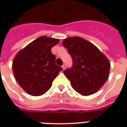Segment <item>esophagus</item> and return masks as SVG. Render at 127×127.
Segmentation results:
<instances>
[{
  "label": "esophagus",
  "mask_w": 127,
  "mask_h": 127,
  "mask_svg": "<svg viewBox=\"0 0 127 127\" xmlns=\"http://www.w3.org/2000/svg\"><path fill=\"white\" fill-rule=\"evenodd\" d=\"M62 68H63V70H64V69H65V68H66L65 65H63L62 66Z\"/></svg>",
  "instance_id": "esophagus-1"
}]
</instances>
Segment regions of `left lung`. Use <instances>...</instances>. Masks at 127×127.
Segmentation results:
<instances>
[{"label": "left lung", "mask_w": 127, "mask_h": 127, "mask_svg": "<svg viewBox=\"0 0 127 127\" xmlns=\"http://www.w3.org/2000/svg\"><path fill=\"white\" fill-rule=\"evenodd\" d=\"M72 66L64 71L72 88L83 96L96 93L108 80L110 64L108 58L91 42L79 36L64 39Z\"/></svg>", "instance_id": "8db88e82"}]
</instances>
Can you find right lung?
Returning <instances> with one entry per match:
<instances>
[{
  "label": "right lung",
  "instance_id": "obj_1",
  "mask_svg": "<svg viewBox=\"0 0 127 127\" xmlns=\"http://www.w3.org/2000/svg\"><path fill=\"white\" fill-rule=\"evenodd\" d=\"M58 39L42 36L20 50L12 64L15 80L31 96H41L51 88L53 80L62 67L55 64L51 48Z\"/></svg>",
  "mask_w": 127,
  "mask_h": 127
}]
</instances>
